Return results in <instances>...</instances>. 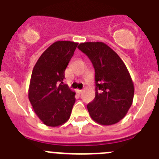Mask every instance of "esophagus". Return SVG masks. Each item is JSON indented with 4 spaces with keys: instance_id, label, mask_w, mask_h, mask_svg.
Masks as SVG:
<instances>
[{
    "instance_id": "34e87169",
    "label": "esophagus",
    "mask_w": 159,
    "mask_h": 159,
    "mask_svg": "<svg viewBox=\"0 0 159 159\" xmlns=\"http://www.w3.org/2000/svg\"><path fill=\"white\" fill-rule=\"evenodd\" d=\"M77 92L80 95V94L83 93V90H77Z\"/></svg>"
}]
</instances>
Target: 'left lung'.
Segmentation results:
<instances>
[{
  "instance_id": "left-lung-1",
  "label": "left lung",
  "mask_w": 159,
  "mask_h": 159,
  "mask_svg": "<svg viewBox=\"0 0 159 159\" xmlns=\"http://www.w3.org/2000/svg\"><path fill=\"white\" fill-rule=\"evenodd\" d=\"M78 48L88 56L95 68V97L87 106L90 116L104 126L117 123L127 115L134 98V84L127 67L102 42L81 43Z\"/></svg>"
}]
</instances>
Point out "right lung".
I'll return each instance as SVG.
<instances>
[{
    "label": "right lung",
    "instance_id": "right-lung-1",
    "mask_svg": "<svg viewBox=\"0 0 159 159\" xmlns=\"http://www.w3.org/2000/svg\"><path fill=\"white\" fill-rule=\"evenodd\" d=\"M78 43L57 41L38 59L32 70L29 99L38 118L48 127H58L69 119L75 92L64 84V71Z\"/></svg>",
    "mask_w": 159,
    "mask_h": 159
}]
</instances>
